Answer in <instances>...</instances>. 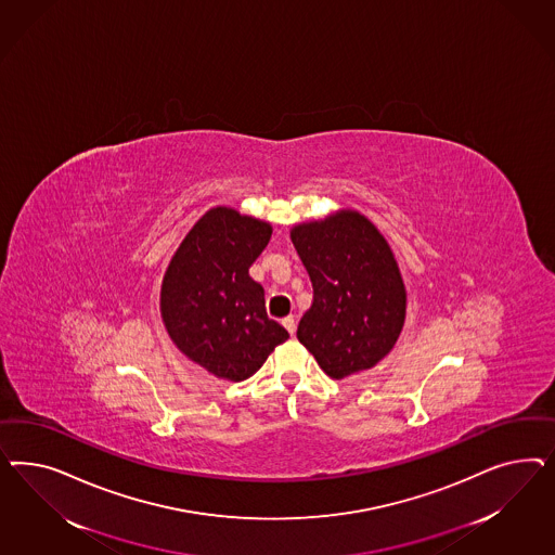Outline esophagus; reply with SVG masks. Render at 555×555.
<instances>
[{
  "label": "esophagus",
  "mask_w": 555,
  "mask_h": 555,
  "mask_svg": "<svg viewBox=\"0 0 555 555\" xmlns=\"http://www.w3.org/2000/svg\"><path fill=\"white\" fill-rule=\"evenodd\" d=\"M283 325L286 327V332L293 336L295 334V330H297V325H295V318L293 315H288V318H285L283 320Z\"/></svg>",
  "instance_id": "1"
}]
</instances>
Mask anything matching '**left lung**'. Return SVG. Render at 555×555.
<instances>
[{"label":"left lung","mask_w":555,"mask_h":555,"mask_svg":"<svg viewBox=\"0 0 555 555\" xmlns=\"http://www.w3.org/2000/svg\"><path fill=\"white\" fill-rule=\"evenodd\" d=\"M309 272L313 302L297 337L332 378L369 370L401 336L406 291L395 254L376 225L353 209L291 230Z\"/></svg>","instance_id":"8db88e82"}]
</instances>
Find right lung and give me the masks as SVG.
Segmentation results:
<instances>
[{"label":"right lung","instance_id":"obj_1","mask_svg":"<svg viewBox=\"0 0 555 555\" xmlns=\"http://www.w3.org/2000/svg\"><path fill=\"white\" fill-rule=\"evenodd\" d=\"M272 228L232 207H214L170 258L160 315L186 358L218 378H250L288 332L269 320L264 288L248 270L269 244Z\"/></svg>","mask_w":555,"mask_h":555}]
</instances>
